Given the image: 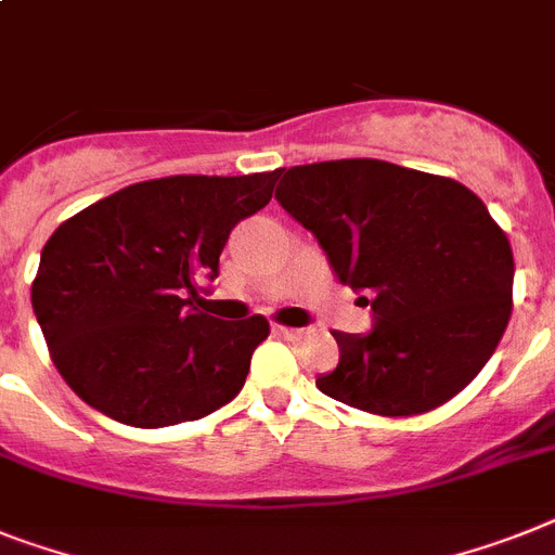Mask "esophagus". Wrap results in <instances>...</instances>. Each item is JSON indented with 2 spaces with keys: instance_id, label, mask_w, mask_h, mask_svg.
I'll return each mask as SVG.
<instances>
[{
  "instance_id": "34e87169",
  "label": "esophagus",
  "mask_w": 555,
  "mask_h": 555,
  "mask_svg": "<svg viewBox=\"0 0 555 555\" xmlns=\"http://www.w3.org/2000/svg\"><path fill=\"white\" fill-rule=\"evenodd\" d=\"M274 334H281V337H297L300 328H292V326H272Z\"/></svg>"
}]
</instances>
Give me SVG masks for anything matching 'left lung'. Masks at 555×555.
<instances>
[{
  "label": "left lung",
  "instance_id": "8db88e82",
  "mask_svg": "<svg viewBox=\"0 0 555 555\" xmlns=\"http://www.w3.org/2000/svg\"><path fill=\"white\" fill-rule=\"evenodd\" d=\"M274 198L363 292L371 332H334L332 400L379 416L439 409L496 351L514 306V251L460 181L377 158L281 169Z\"/></svg>",
  "mask_w": 555,
  "mask_h": 555
}]
</instances>
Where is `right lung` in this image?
<instances>
[{
    "instance_id": "1",
    "label": "right lung",
    "mask_w": 555,
    "mask_h": 555,
    "mask_svg": "<svg viewBox=\"0 0 555 555\" xmlns=\"http://www.w3.org/2000/svg\"><path fill=\"white\" fill-rule=\"evenodd\" d=\"M274 172L169 176L73 215L41 249L30 304L64 383L132 428L190 423L227 405L269 337L260 314L198 309L201 281L237 221L269 204Z\"/></svg>"
}]
</instances>
